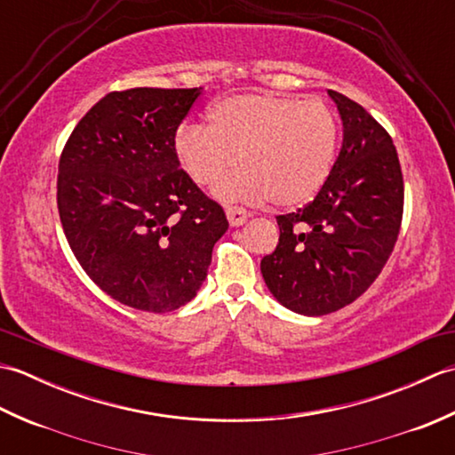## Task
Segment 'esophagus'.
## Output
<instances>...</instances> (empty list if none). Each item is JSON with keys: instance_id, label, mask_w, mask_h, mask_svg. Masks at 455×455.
I'll use <instances>...</instances> for the list:
<instances>
[{"instance_id": "obj_1", "label": "esophagus", "mask_w": 455, "mask_h": 455, "mask_svg": "<svg viewBox=\"0 0 455 455\" xmlns=\"http://www.w3.org/2000/svg\"><path fill=\"white\" fill-rule=\"evenodd\" d=\"M248 217L250 212L243 207H227V219L230 222V227H243Z\"/></svg>"}]
</instances>
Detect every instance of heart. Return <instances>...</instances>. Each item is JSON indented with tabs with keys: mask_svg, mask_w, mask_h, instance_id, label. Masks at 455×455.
<instances>
[{
	"mask_svg": "<svg viewBox=\"0 0 455 455\" xmlns=\"http://www.w3.org/2000/svg\"><path fill=\"white\" fill-rule=\"evenodd\" d=\"M340 124L323 100L236 93L212 105L209 124L183 123L173 137L181 168L197 186L219 181L220 201H262L301 207L323 189L334 168Z\"/></svg>",
	"mask_w": 455,
	"mask_h": 455,
	"instance_id": "obj_1",
	"label": "heart"
}]
</instances>
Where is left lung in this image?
<instances>
[{
    "label": "left lung",
    "instance_id": "left-lung-1",
    "mask_svg": "<svg viewBox=\"0 0 455 455\" xmlns=\"http://www.w3.org/2000/svg\"><path fill=\"white\" fill-rule=\"evenodd\" d=\"M342 119V148L307 207L279 215V244L264 256V282L285 308L321 316L355 301L397 243L403 173L393 140L362 105L328 90Z\"/></svg>",
    "mask_w": 455,
    "mask_h": 455
}]
</instances>
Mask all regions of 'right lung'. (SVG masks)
<instances>
[{
  "label": "right lung",
  "mask_w": 455,
  "mask_h": 455,
  "mask_svg": "<svg viewBox=\"0 0 455 455\" xmlns=\"http://www.w3.org/2000/svg\"><path fill=\"white\" fill-rule=\"evenodd\" d=\"M201 92L108 93L76 124L58 164V212L74 256L95 285L139 311L189 303L228 228L173 150Z\"/></svg>",
  "instance_id": "add662e5"
}]
</instances>
